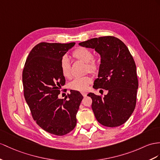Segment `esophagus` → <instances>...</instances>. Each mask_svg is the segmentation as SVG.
Returning <instances> with one entry per match:
<instances>
[{"instance_id": "1", "label": "esophagus", "mask_w": 160, "mask_h": 160, "mask_svg": "<svg viewBox=\"0 0 160 160\" xmlns=\"http://www.w3.org/2000/svg\"><path fill=\"white\" fill-rule=\"evenodd\" d=\"M82 96H83V97H87V94L86 93V92H82Z\"/></svg>"}]
</instances>
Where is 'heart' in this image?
Masks as SVG:
<instances>
[{
	"label": "heart",
	"instance_id": "1",
	"mask_svg": "<svg viewBox=\"0 0 160 160\" xmlns=\"http://www.w3.org/2000/svg\"><path fill=\"white\" fill-rule=\"evenodd\" d=\"M73 56L76 59L86 63L87 70L91 73H96L99 70V63L98 61L93 58V53L90 49L85 47H79L73 51ZM71 64L67 56H63L60 61V69L62 74L65 78L70 77ZM92 82V78L87 76L84 77H76L69 83V88L75 91L84 92L87 91L88 85Z\"/></svg>",
	"mask_w": 160,
	"mask_h": 160
}]
</instances>
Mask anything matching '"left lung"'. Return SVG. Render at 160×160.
Instances as JSON below:
<instances>
[{
    "instance_id": "left-lung-1",
    "label": "left lung",
    "mask_w": 160,
    "mask_h": 160,
    "mask_svg": "<svg viewBox=\"0 0 160 160\" xmlns=\"http://www.w3.org/2000/svg\"><path fill=\"white\" fill-rule=\"evenodd\" d=\"M101 55L98 78L93 88L108 91L102 97L94 93L92 109L97 120L107 127L119 126L129 119L137 103L138 82L136 65L125 44L112 36H101L79 43Z\"/></svg>"
}]
</instances>
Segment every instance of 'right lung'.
Wrapping results in <instances>:
<instances>
[{
  "label": "right lung",
  "mask_w": 160,
  "mask_h": 160,
  "mask_svg": "<svg viewBox=\"0 0 160 160\" xmlns=\"http://www.w3.org/2000/svg\"><path fill=\"white\" fill-rule=\"evenodd\" d=\"M75 42H40L32 49L24 65L23 95L32 116L41 128L57 136L75 128L76 113L83 96L71 91L66 99H59L60 88L65 83L60 61Z\"/></svg>",
  "instance_id": "add662e5"
}]
</instances>
